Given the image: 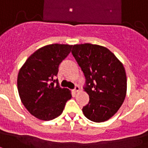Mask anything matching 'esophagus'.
Instances as JSON below:
<instances>
[{
  "instance_id": "34e87169",
  "label": "esophagus",
  "mask_w": 148,
  "mask_h": 148,
  "mask_svg": "<svg viewBox=\"0 0 148 148\" xmlns=\"http://www.w3.org/2000/svg\"><path fill=\"white\" fill-rule=\"evenodd\" d=\"M79 90H80L79 86H75V89L73 90V91H74V92H79Z\"/></svg>"
}]
</instances>
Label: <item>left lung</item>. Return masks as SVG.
Returning a JSON list of instances; mask_svg holds the SVG:
<instances>
[{
    "instance_id": "obj_1",
    "label": "left lung",
    "mask_w": 148,
    "mask_h": 148,
    "mask_svg": "<svg viewBox=\"0 0 148 148\" xmlns=\"http://www.w3.org/2000/svg\"><path fill=\"white\" fill-rule=\"evenodd\" d=\"M72 54L84 73V90L90 97L82 108L83 114L97 123L108 121L120 109L127 94L123 65L108 49L98 45H74Z\"/></svg>"
}]
</instances>
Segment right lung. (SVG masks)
<instances>
[{
	"instance_id": "right-lung-1",
	"label": "right lung",
	"mask_w": 148,
	"mask_h": 148,
	"mask_svg": "<svg viewBox=\"0 0 148 148\" xmlns=\"http://www.w3.org/2000/svg\"><path fill=\"white\" fill-rule=\"evenodd\" d=\"M73 45L52 44L40 48L31 55L18 75L19 97L29 113L42 121L61 115L71 91L58 86V66L70 53ZM56 85H55V82Z\"/></svg>"
}]
</instances>
